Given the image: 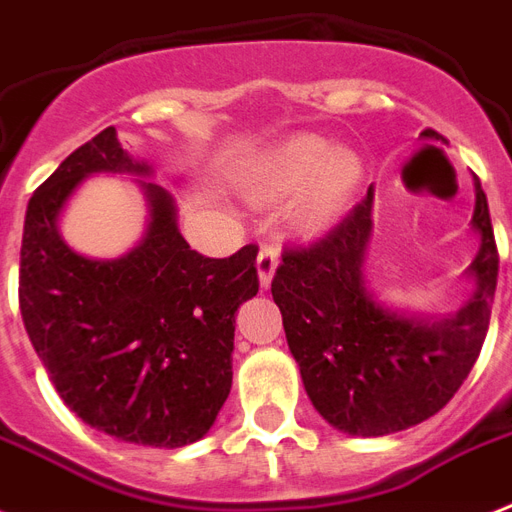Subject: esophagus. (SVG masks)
<instances>
[{"label": "esophagus", "mask_w": 512, "mask_h": 512, "mask_svg": "<svg viewBox=\"0 0 512 512\" xmlns=\"http://www.w3.org/2000/svg\"><path fill=\"white\" fill-rule=\"evenodd\" d=\"M276 265H279V252L276 247H263L260 255H257V276H260V287H268L276 273Z\"/></svg>", "instance_id": "34e87169"}]
</instances>
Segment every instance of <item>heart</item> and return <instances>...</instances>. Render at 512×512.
Wrapping results in <instances>:
<instances>
[{
  "label": "heart",
  "mask_w": 512,
  "mask_h": 512,
  "mask_svg": "<svg viewBox=\"0 0 512 512\" xmlns=\"http://www.w3.org/2000/svg\"><path fill=\"white\" fill-rule=\"evenodd\" d=\"M364 180V159L353 148H335L319 135L284 140L249 175V193L281 201L300 191L295 217L303 228H324L345 212Z\"/></svg>",
  "instance_id": "b5f03b06"
}]
</instances>
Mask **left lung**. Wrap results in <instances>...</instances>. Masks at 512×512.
Returning a JSON list of instances; mask_svg holds the SVG:
<instances>
[{"label":"left lung","mask_w":512,"mask_h":512,"mask_svg":"<svg viewBox=\"0 0 512 512\" xmlns=\"http://www.w3.org/2000/svg\"><path fill=\"white\" fill-rule=\"evenodd\" d=\"M433 138L436 132H425ZM473 231L481 236L468 276L476 292L446 319L406 316L366 289L374 188L324 239L287 247L271 281L305 393L332 428L388 436L441 412L476 364L492 316L500 255L481 180Z\"/></svg>","instance_id":"1"}]
</instances>
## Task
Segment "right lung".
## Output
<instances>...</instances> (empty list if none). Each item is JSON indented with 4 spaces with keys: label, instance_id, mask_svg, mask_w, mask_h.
Returning a JSON list of instances; mask_svg holds the SVG:
<instances>
[{
    "label": "right lung",
    "instance_id": "add662e5",
    "mask_svg": "<svg viewBox=\"0 0 512 512\" xmlns=\"http://www.w3.org/2000/svg\"><path fill=\"white\" fill-rule=\"evenodd\" d=\"M95 172L151 175L114 127L95 135L34 191L20 247V316L63 404L127 444L207 436L231 393L233 324L257 295V247L204 257L177 231L170 191L140 180L148 228L127 255L92 260L68 247L58 217Z\"/></svg>",
    "mask_w": 512,
    "mask_h": 512
}]
</instances>
